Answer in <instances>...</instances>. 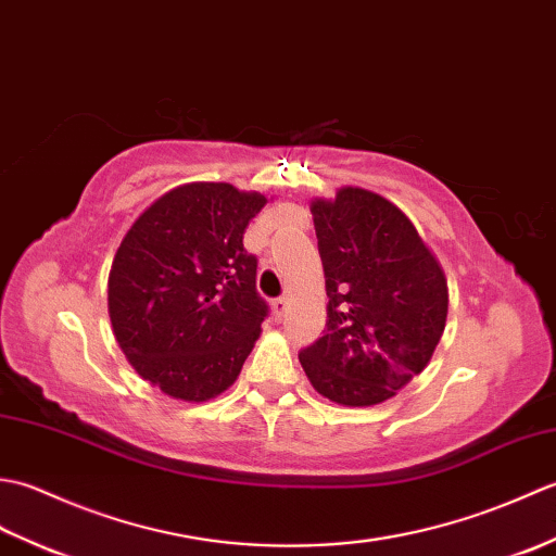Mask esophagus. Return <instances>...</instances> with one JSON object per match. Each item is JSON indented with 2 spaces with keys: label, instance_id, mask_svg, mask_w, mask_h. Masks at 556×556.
Masks as SVG:
<instances>
[{
  "label": "esophagus",
  "instance_id": "obj_1",
  "mask_svg": "<svg viewBox=\"0 0 556 556\" xmlns=\"http://www.w3.org/2000/svg\"><path fill=\"white\" fill-rule=\"evenodd\" d=\"M287 308H289V301H287L285 296H279V299L271 301V311H275V317H277V320H281V317H285Z\"/></svg>",
  "mask_w": 556,
  "mask_h": 556
}]
</instances>
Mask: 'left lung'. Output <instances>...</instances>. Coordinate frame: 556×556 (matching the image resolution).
<instances>
[{"label":"left lung","instance_id":"8db88e82","mask_svg":"<svg viewBox=\"0 0 556 556\" xmlns=\"http://www.w3.org/2000/svg\"><path fill=\"white\" fill-rule=\"evenodd\" d=\"M325 267L327 323L301 349L311 384L341 406H372L420 375L446 323L444 271L387 198L341 188L311 205Z\"/></svg>","mask_w":556,"mask_h":556}]
</instances>
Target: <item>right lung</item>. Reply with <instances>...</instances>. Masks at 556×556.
<instances>
[{
	"mask_svg": "<svg viewBox=\"0 0 556 556\" xmlns=\"http://www.w3.org/2000/svg\"><path fill=\"white\" fill-rule=\"evenodd\" d=\"M267 198L231 184H186L128 229L110 271L114 337L143 380L207 401L239 377L269 315L243 231Z\"/></svg>",
	"mask_w": 556,
	"mask_h": 556,
	"instance_id": "right-lung-1",
	"label": "right lung"
}]
</instances>
